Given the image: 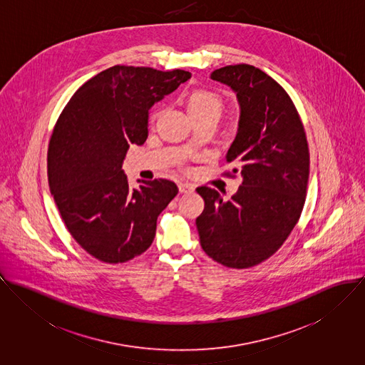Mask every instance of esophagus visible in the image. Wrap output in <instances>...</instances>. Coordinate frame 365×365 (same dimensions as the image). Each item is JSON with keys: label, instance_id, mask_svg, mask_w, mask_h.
Instances as JSON below:
<instances>
[{"label": "esophagus", "instance_id": "obj_1", "mask_svg": "<svg viewBox=\"0 0 365 365\" xmlns=\"http://www.w3.org/2000/svg\"><path fill=\"white\" fill-rule=\"evenodd\" d=\"M178 187H179V192H180V193H189V192H193V190H195L193 185H190V183H185V182L179 183V185H178Z\"/></svg>", "mask_w": 365, "mask_h": 365}]
</instances>
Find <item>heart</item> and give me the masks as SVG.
Masks as SVG:
<instances>
[{
    "label": "heart",
    "mask_w": 365,
    "mask_h": 365,
    "mask_svg": "<svg viewBox=\"0 0 365 365\" xmlns=\"http://www.w3.org/2000/svg\"><path fill=\"white\" fill-rule=\"evenodd\" d=\"M221 99L210 92V91H193L192 93H189L187 99H186V108L190 116L195 115H214V116H220L221 112ZM155 118V115H153V119Z\"/></svg>",
    "instance_id": "b5f03b06"
}]
</instances>
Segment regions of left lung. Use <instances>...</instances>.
Masks as SVG:
<instances>
[{
  "label": "left lung",
  "mask_w": 365,
  "mask_h": 365,
  "mask_svg": "<svg viewBox=\"0 0 365 365\" xmlns=\"http://www.w3.org/2000/svg\"><path fill=\"white\" fill-rule=\"evenodd\" d=\"M210 78L230 86L238 99V131L225 158L243 180L227 202L215 189L197 187L204 210L196 225L211 259L247 269L276 253L299 220L309 178L308 141L291 98L262 70L227 66Z\"/></svg>",
  "instance_id": "left-lung-1"
}]
</instances>
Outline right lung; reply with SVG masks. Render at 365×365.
Listing matches in <instances>:
<instances>
[{
  "label": "right lung",
  "instance_id": "right-lung-1",
  "mask_svg": "<svg viewBox=\"0 0 365 365\" xmlns=\"http://www.w3.org/2000/svg\"><path fill=\"white\" fill-rule=\"evenodd\" d=\"M190 77L183 70L110 67L78 88L56 123L50 192L68 232L101 262L123 263L145 252L158 215L179 192L166 179L130 189L122 166L128 147L145 143L154 103Z\"/></svg>",
  "mask_w": 365,
  "mask_h": 365
}]
</instances>
